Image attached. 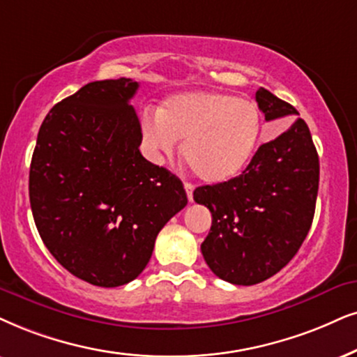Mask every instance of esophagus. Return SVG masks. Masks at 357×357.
<instances>
[{
	"label": "esophagus",
	"instance_id": "34e87169",
	"mask_svg": "<svg viewBox=\"0 0 357 357\" xmlns=\"http://www.w3.org/2000/svg\"><path fill=\"white\" fill-rule=\"evenodd\" d=\"M184 189H186L188 201L192 202V184H191V183H184Z\"/></svg>",
	"mask_w": 357,
	"mask_h": 357
}]
</instances>
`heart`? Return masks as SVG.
I'll use <instances>...</instances> for the list:
<instances>
[{"label": "heart", "instance_id": "obj_1", "mask_svg": "<svg viewBox=\"0 0 357 357\" xmlns=\"http://www.w3.org/2000/svg\"><path fill=\"white\" fill-rule=\"evenodd\" d=\"M255 103L229 93L188 92L166 100L142 133L153 155H173L179 139L184 160L206 184L227 183L247 168L260 139Z\"/></svg>", "mask_w": 357, "mask_h": 357}]
</instances>
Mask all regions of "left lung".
Segmentation results:
<instances>
[{
    "label": "left lung",
    "mask_w": 357,
    "mask_h": 357,
    "mask_svg": "<svg viewBox=\"0 0 357 357\" xmlns=\"http://www.w3.org/2000/svg\"><path fill=\"white\" fill-rule=\"evenodd\" d=\"M255 100L267 121L300 115L264 87ZM318 183L317 148L308 125L298 119L264 143L242 174L194 189V201L212 214L211 231L201 243L212 272L234 285H255L280 272L308 236Z\"/></svg>",
    "instance_id": "left-lung-1"
}]
</instances>
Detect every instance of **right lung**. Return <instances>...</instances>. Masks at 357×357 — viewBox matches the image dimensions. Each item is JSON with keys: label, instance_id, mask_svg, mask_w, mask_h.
Listing matches in <instances>:
<instances>
[{"label": "right lung", "instance_id": "1", "mask_svg": "<svg viewBox=\"0 0 357 357\" xmlns=\"http://www.w3.org/2000/svg\"><path fill=\"white\" fill-rule=\"evenodd\" d=\"M132 79L84 85L49 112L29 169L44 245L72 275L120 287L143 272L156 236L188 204L181 179L139 153Z\"/></svg>", "mask_w": 357, "mask_h": 357}]
</instances>
